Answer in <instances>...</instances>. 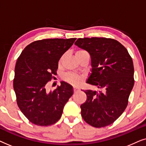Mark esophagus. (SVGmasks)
Instances as JSON below:
<instances>
[{
  "label": "esophagus",
  "instance_id": "1",
  "mask_svg": "<svg viewBox=\"0 0 146 146\" xmlns=\"http://www.w3.org/2000/svg\"><path fill=\"white\" fill-rule=\"evenodd\" d=\"M73 90H74V92H76L78 91V89L76 88H73Z\"/></svg>",
  "mask_w": 146,
  "mask_h": 146
}]
</instances>
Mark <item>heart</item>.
Returning a JSON list of instances; mask_svg holds the SVG:
<instances>
[{
    "label": "heart",
    "mask_w": 146,
    "mask_h": 146,
    "mask_svg": "<svg viewBox=\"0 0 146 146\" xmlns=\"http://www.w3.org/2000/svg\"><path fill=\"white\" fill-rule=\"evenodd\" d=\"M86 52L84 50H78L76 51L75 55L76 56H80L82 54L84 53H86ZM64 80L67 82H68L74 86H78L80 84L82 78L80 76H79L78 75L75 74L73 73H66L63 76Z\"/></svg>",
    "instance_id": "1"
}]
</instances>
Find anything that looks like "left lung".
Here are the masks:
<instances>
[{
  "label": "left lung",
  "mask_w": 146,
  "mask_h": 146,
  "mask_svg": "<svg viewBox=\"0 0 146 146\" xmlns=\"http://www.w3.org/2000/svg\"><path fill=\"white\" fill-rule=\"evenodd\" d=\"M75 44L90 54L92 74L87 83L100 91L86 90L80 106L86 122L95 127L107 126L121 115L134 84L132 58L116 40L103 37L78 38Z\"/></svg>",
  "instance_id": "1"
}]
</instances>
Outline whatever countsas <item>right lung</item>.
<instances>
[{
  "mask_svg": "<svg viewBox=\"0 0 146 146\" xmlns=\"http://www.w3.org/2000/svg\"><path fill=\"white\" fill-rule=\"evenodd\" d=\"M76 38L36 40L27 46L18 58L13 88L23 114L34 124L48 126L60 118L66 103L73 94L72 87L62 82L54 90H46L56 74L58 61Z\"/></svg>",
  "mask_w": 146,
  "mask_h": 146,
  "instance_id": "obj_1",
  "label": "right lung"
}]
</instances>
